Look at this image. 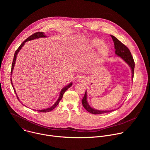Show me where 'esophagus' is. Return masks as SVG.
I'll return each instance as SVG.
<instances>
[{
	"label": "esophagus",
	"mask_w": 150,
	"mask_h": 150,
	"mask_svg": "<svg viewBox=\"0 0 150 150\" xmlns=\"http://www.w3.org/2000/svg\"><path fill=\"white\" fill-rule=\"evenodd\" d=\"M78 81L79 82H82V83H85V78L83 76H81L78 79Z\"/></svg>",
	"instance_id": "obj_1"
}]
</instances>
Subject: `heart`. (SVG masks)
<instances>
[{
    "label": "heart",
    "mask_w": 150,
    "mask_h": 150,
    "mask_svg": "<svg viewBox=\"0 0 150 150\" xmlns=\"http://www.w3.org/2000/svg\"><path fill=\"white\" fill-rule=\"evenodd\" d=\"M103 41L99 38H95L93 39L91 41V46L93 47H98L99 45L100 46L99 47L100 52H104L108 49V46L105 43H102Z\"/></svg>",
    "instance_id": "heart-1"
}]
</instances>
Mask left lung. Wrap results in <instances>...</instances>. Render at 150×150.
Instances as JSON below:
<instances>
[{"label":"left lung","mask_w":150,"mask_h":150,"mask_svg":"<svg viewBox=\"0 0 150 150\" xmlns=\"http://www.w3.org/2000/svg\"><path fill=\"white\" fill-rule=\"evenodd\" d=\"M112 40L114 42V45H115V54L117 56L120 57L122 60H123L129 67H130L131 69V73H132V80L133 81V78H134V68H135V62L133 59V57L132 56V54L129 51V50L128 49V48L125 46L122 42H121L117 38H116L115 36L110 35ZM82 103L83 106V108L86 109L88 112L94 114V115H98V114H102V113H108L114 110H116L119 108L114 109V110H97L94 108H93L92 107H91L88 101H87V90L85 91V93L84 94V96L82 100Z\"/></svg>","instance_id":"obj_1"}]
</instances>
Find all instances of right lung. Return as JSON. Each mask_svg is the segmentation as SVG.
Wrapping results in <instances>:
<instances>
[{
	"mask_svg": "<svg viewBox=\"0 0 150 150\" xmlns=\"http://www.w3.org/2000/svg\"><path fill=\"white\" fill-rule=\"evenodd\" d=\"M45 37H46V36L45 35V33H42V32H37V33H35L34 34H33V35H31V36H30L28 38H27L24 42H22V44H21L20 45V46L18 48V49L16 50L15 54H14V57H13V62H12V68H11V84L12 85L13 87V90L16 95V97H17V98L18 99L19 101V97H18L16 93V91H15V89L14 88V87L13 85V83H12V72H13V70L14 69V67H15V62H16V57H17V55H18V53L19 52V51L21 50V49L23 48V47L25 45V42L28 41H30V40H34V39H37V38H45ZM72 85V82H70L69 83H68V85H67L65 87H64L60 91V93H59V98L57 100V101L54 103V104L53 105H52L51 107H50V108H46V109H42V110H37L38 112H50L52 111L53 109H54L57 106V105L59 103L60 100L62 99V98L63 97V94L65 93V92L69 88H70ZM24 105V104H23Z\"/></svg>",
	"mask_w": 150,
	"mask_h": 150,
	"instance_id": "add662e5",
	"label": "right lung"
}]
</instances>
